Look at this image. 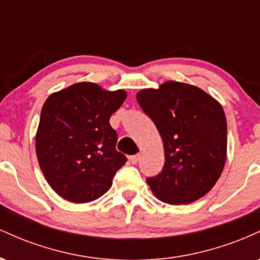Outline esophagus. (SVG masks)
I'll use <instances>...</instances> for the list:
<instances>
[{
	"label": "esophagus",
	"mask_w": 260,
	"mask_h": 260,
	"mask_svg": "<svg viewBox=\"0 0 260 260\" xmlns=\"http://www.w3.org/2000/svg\"><path fill=\"white\" fill-rule=\"evenodd\" d=\"M139 155L138 154H137V155H132V156H129V161H131V162H132V164H137V162H138V161H139Z\"/></svg>",
	"instance_id": "esophagus-1"
}]
</instances>
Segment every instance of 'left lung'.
<instances>
[{"label": "left lung", "mask_w": 260, "mask_h": 260, "mask_svg": "<svg viewBox=\"0 0 260 260\" xmlns=\"http://www.w3.org/2000/svg\"><path fill=\"white\" fill-rule=\"evenodd\" d=\"M137 100L159 131L165 150L162 171L147 182L169 204H189L205 196L221 175L228 151L222 106L202 89L164 83L143 89Z\"/></svg>", "instance_id": "left-lung-1"}]
</instances>
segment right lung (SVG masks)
Listing matches in <instances>:
<instances>
[{"instance_id":"1","label":"right lung","mask_w":260,"mask_h":260,"mask_svg":"<svg viewBox=\"0 0 260 260\" xmlns=\"http://www.w3.org/2000/svg\"><path fill=\"white\" fill-rule=\"evenodd\" d=\"M124 90L76 83L53 92L41 110L35 147L41 171L56 193L89 203L110 189L127 157L116 150L110 117L126 100Z\"/></svg>"}]
</instances>
